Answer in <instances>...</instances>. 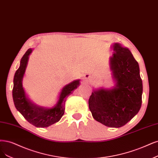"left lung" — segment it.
Instances as JSON below:
<instances>
[{"label": "left lung", "instance_id": "obj_1", "mask_svg": "<svg viewBox=\"0 0 158 158\" xmlns=\"http://www.w3.org/2000/svg\"><path fill=\"white\" fill-rule=\"evenodd\" d=\"M110 69L116 85L91 94L89 108L94 118L107 127H120L137 114L142 105L143 82L138 62L127 48L116 43Z\"/></svg>", "mask_w": 158, "mask_h": 158}]
</instances>
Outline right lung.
Segmentation results:
<instances>
[{
	"label": "right lung",
	"mask_w": 158,
	"mask_h": 158,
	"mask_svg": "<svg viewBox=\"0 0 158 158\" xmlns=\"http://www.w3.org/2000/svg\"><path fill=\"white\" fill-rule=\"evenodd\" d=\"M32 49H29L21 58L20 66L14 78L12 97L15 106L27 122L37 127H46L59 121L64 112V103L67 98L80 85L76 80L64 86L62 89L56 106L53 108H44L34 105L27 97L22 86V79L25 71L29 56Z\"/></svg>",
	"instance_id": "obj_1"
}]
</instances>
